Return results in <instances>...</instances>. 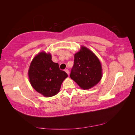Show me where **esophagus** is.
<instances>
[{"label": "esophagus", "instance_id": "34e87169", "mask_svg": "<svg viewBox=\"0 0 135 135\" xmlns=\"http://www.w3.org/2000/svg\"><path fill=\"white\" fill-rule=\"evenodd\" d=\"M65 72H66V73H67V74H68V75H69V71L68 69H66V70H65Z\"/></svg>", "mask_w": 135, "mask_h": 135}]
</instances>
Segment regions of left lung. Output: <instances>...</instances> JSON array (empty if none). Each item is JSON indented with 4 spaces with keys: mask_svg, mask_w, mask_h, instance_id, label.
<instances>
[{
    "mask_svg": "<svg viewBox=\"0 0 135 135\" xmlns=\"http://www.w3.org/2000/svg\"><path fill=\"white\" fill-rule=\"evenodd\" d=\"M103 73L100 60L89 49L81 47L74 55V63L70 78L82 89L95 86L100 81Z\"/></svg>",
    "mask_w": 135,
    "mask_h": 135,
    "instance_id": "1",
    "label": "left lung"
}]
</instances>
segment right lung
Listing matches in <instances>:
<instances>
[{
  "instance_id": "add662e5",
  "label": "right lung",
  "mask_w": 135,
  "mask_h": 135,
  "mask_svg": "<svg viewBox=\"0 0 135 135\" xmlns=\"http://www.w3.org/2000/svg\"><path fill=\"white\" fill-rule=\"evenodd\" d=\"M31 85L45 97H52L60 91L63 81L68 77L57 63L52 60L50 54L41 52L32 60L28 71Z\"/></svg>"
}]
</instances>
